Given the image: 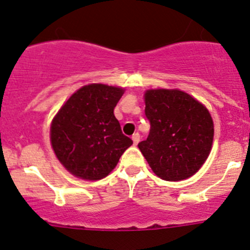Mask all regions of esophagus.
<instances>
[{
	"label": "esophagus",
	"instance_id": "obj_1",
	"mask_svg": "<svg viewBox=\"0 0 250 250\" xmlns=\"http://www.w3.org/2000/svg\"><path fill=\"white\" fill-rule=\"evenodd\" d=\"M132 140H133V143H134V145H137V144L140 141L139 133H134V134H133V137H132Z\"/></svg>",
	"mask_w": 250,
	"mask_h": 250
}]
</instances>
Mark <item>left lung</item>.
Returning <instances> with one entry per match:
<instances>
[{
  "instance_id": "left-lung-1",
  "label": "left lung",
  "mask_w": 250,
  "mask_h": 250,
  "mask_svg": "<svg viewBox=\"0 0 250 250\" xmlns=\"http://www.w3.org/2000/svg\"><path fill=\"white\" fill-rule=\"evenodd\" d=\"M144 102L151 128L147 139L138 144V147L152 172L167 181L195 175L213 147L210 112L180 89H147Z\"/></svg>"
}]
</instances>
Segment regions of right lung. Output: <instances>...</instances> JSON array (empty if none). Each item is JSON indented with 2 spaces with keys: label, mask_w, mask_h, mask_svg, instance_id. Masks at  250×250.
I'll return each instance as SVG.
<instances>
[{
  "label": "right lung",
  "mask_w": 250,
  "mask_h": 250,
  "mask_svg": "<svg viewBox=\"0 0 250 250\" xmlns=\"http://www.w3.org/2000/svg\"><path fill=\"white\" fill-rule=\"evenodd\" d=\"M125 90L89 83L77 89L53 117L50 145L62 167L76 178L94 181L107 176L133 144L113 113Z\"/></svg>",
  "instance_id": "right-lung-1"
}]
</instances>
